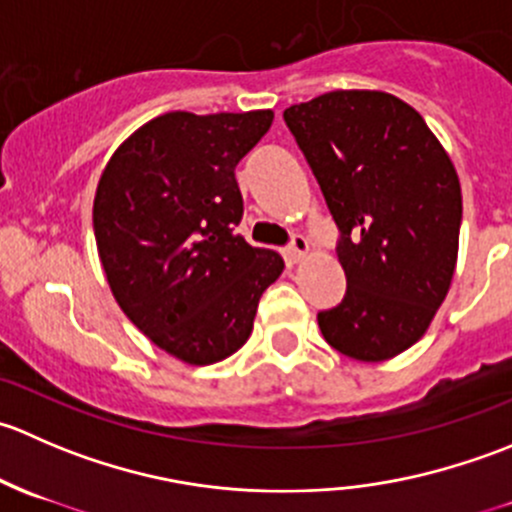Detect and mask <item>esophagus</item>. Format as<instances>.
Segmentation results:
<instances>
[{"instance_id":"34e87169","label":"esophagus","mask_w":512,"mask_h":512,"mask_svg":"<svg viewBox=\"0 0 512 512\" xmlns=\"http://www.w3.org/2000/svg\"><path fill=\"white\" fill-rule=\"evenodd\" d=\"M307 255H309V242H307V237L297 235V237H294V240H292V245H289L287 252H285L287 262H289V265H299V262L307 260Z\"/></svg>"}]
</instances>
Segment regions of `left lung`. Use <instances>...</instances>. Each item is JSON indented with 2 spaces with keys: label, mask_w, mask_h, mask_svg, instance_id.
I'll list each match as a JSON object with an SVG mask.
<instances>
[{
  "label": "left lung",
  "mask_w": 512,
  "mask_h": 512,
  "mask_svg": "<svg viewBox=\"0 0 512 512\" xmlns=\"http://www.w3.org/2000/svg\"><path fill=\"white\" fill-rule=\"evenodd\" d=\"M285 121L342 230L347 294L319 312V329L349 359H394L426 334L456 275V165L421 113L386 91H329Z\"/></svg>",
  "instance_id": "left-lung-1"
}]
</instances>
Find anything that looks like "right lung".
<instances>
[{
    "label": "right lung",
    "mask_w": 512,
    "mask_h": 512,
    "mask_svg": "<svg viewBox=\"0 0 512 512\" xmlns=\"http://www.w3.org/2000/svg\"><path fill=\"white\" fill-rule=\"evenodd\" d=\"M275 113L170 111L113 151L98 178L94 235L118 307L156 347L190 366L235 354L250 339L280 252L252 247L235 225L240 163Z\"/></svg>",
    "instance_id": "1"
}]
</instances>
